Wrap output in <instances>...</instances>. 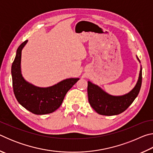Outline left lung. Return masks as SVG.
I'll return each mask as SVG.
<instances>
[{"label":"left lung","instance_id":"8db88e82","mask_svg":"<svg viewBox=\"0 0 153 153\" xmlns=\"http://www.w3.org/2000/svg\"><path fill=\"white\" fill-rule=\"evenodd\" d=\"M138 61L140 63L138 56ZM142 85V67L135 86L128 93L121 96H113L103 90L98 85L88 81V96L91 107L102 115H116L125 111L138 95Z\"/></svg>","mask_w":153,"mask_h":153}]
</instances>
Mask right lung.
Segmentation results:
<instances>
[{"mask_svg":"<svg viewBox=\"0 0 153 153\" xmlns=\"http://www.w3.org/2000/svg\"><path fill=\"white\" fill-rule=\"evenodd\" d=\"M28 40L18 47L11 67L13 88L15 98L19 104L36 115H45L54 112L61 105L65 96L79 78H67L53 86L38 87L27 82L21 69L22 51Z\"/></svg>","mask_w":153,"mask_h":153,"instance_id":"right-lung-1","label":"right lung"}]
</instances>
